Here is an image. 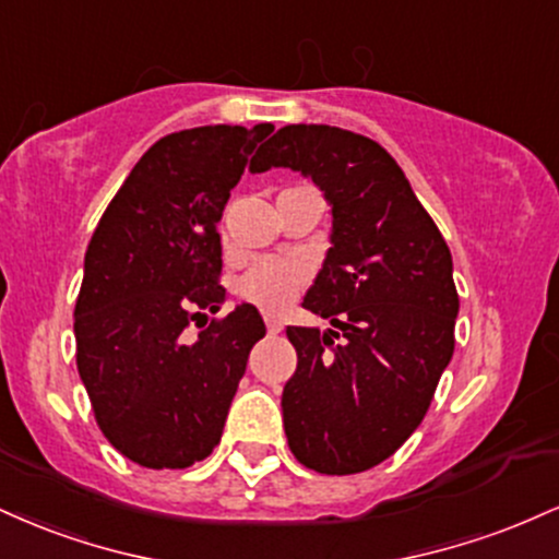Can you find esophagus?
Wrapping results in <instances>:
<instances>
[{
    "label": "esophagus",
    "mask_w": 559,
    "mask_h": 559,
    "mask_svg": "<svg viewBox=\"0 0 559 559\" xmlns=\"http://www.w3.org/2000/svg\"><path fill=\"white\" fill-rule=\"evenodd\" d=\"M265 325H267V333H271V336H275V333L284 331V323H281V320L273 318V316L265 318Z\"/></svg>",
    "instance_id": "1"
}]
</instances>
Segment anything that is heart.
I'll list each match as a JSON object with an SVG mask.
<instances>
[{"label": "heart", "mask_w": 559, "mask_h": 559, "mask_svg": "<svg viewBox=\"0 0 559 559\" xmlns=\"http://www.w3.org/2000/svg\"><path fill=\"white\" fill-rule=\"evenodd\" d=\"M307 267L292 258H265L252 262L239 278V294L265 312H281L305 286Z\"/></svg>", "instance_id": "b5f03b06"}]
</instances>
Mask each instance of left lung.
Instances as JSON below:
<instances>
[{
    "label": "left lung",
    "instance_id": "obj_1",
    "mask_svg": "<svg viewBox=\"0 0 559 559\" xmlns=\"http://www.w3.org/2000/svg\"><path fill=\"white\" fill-rule=\"evenodd\" d=\"M271 168L312 178L333 215L323 271L301 301L333 329H286L297 349V373L281 396L288 449L325 476L362 473L420 426L452 360L460 310L452 254L373 139L336 126H284L249 165Z\"/></svg>",
    "mask_w": 559,
    "mask_h": 559
}]
</instances>
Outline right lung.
I'll use <instances>...</instances> for the list:
<instances>
[{
    "label": "right lung",
    "instance_id": "1",
    "mask_svg": "<svg viewBox=\"0 0 559 559\" xmlns=\"http://www.w3.org/2000/svg\"><path fill=\"white\" fill-rule=\"evenodd\" d=\"M271 123L202 126L144 152L107 204L83 260L75 362L96 426L133 463L189 467L221 441L265 323L226 301L217 223ZM205 318L191 343L185 329Z\"/></svg>",
    "mask_w": 559,
    "mask_h": 559
}]
</instances>
